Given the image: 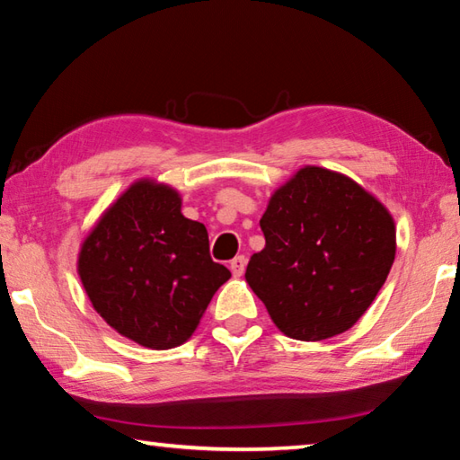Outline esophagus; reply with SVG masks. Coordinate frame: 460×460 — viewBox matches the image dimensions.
I'll list each match as a JSON object with an SVG mask.
<instances>
[{
  "instance_id": "34e87169",
  "label": "esophagus",
  "mask_w": 460,
  "mask_h": 460,
  "mask_svg": "<svg viewBox=\"0 0 460 460\" xmlns=\"http://www.w3.org/2000/svg\"><path fill=\"white\" fill-rule=\"evenodd\" d=\"M245 266H247V258L245 255H237L235 260H231V271H233V276L235 278H239V276H243V271H245Z\"/></svg>"
}]
</instances>
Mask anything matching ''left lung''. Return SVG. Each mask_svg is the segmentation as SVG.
<instances>
[{"label": "left lung", "mask_w": 460, "mask_h": 460, "mask_svg": "<svg viewBox=\"0 0 460 460\" xmlns=\"http://www.w3.org/2000/svg\"><path fill=\"white\" fill-rule=\"evenodd\" d=\"M266 247L245 279L286 337L324 341L351 329L395 258V223L371 192L334 170L305 166L270 197Z\"/></svg>", "instance_id": "left-lung-1"}]
</instances>
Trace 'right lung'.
<instances>
[{
    "label": "right lung",
    "mask_w": 460,
    "mask_h": 460,
    "mask_svg": "<svg viewBox=\"0 0 460 460\" xmlns=\"http://www.w3.org/2000/svg\"><path fill=\"white\" fill-rule=\"evenodd\" d=\"M176 189L139 178L84 237L76 271L99 316L121 337L166 351L192 337L231 271L208 233L182 215Z\"/></svg>",
    "instance_id": "add662e5"
}]
</instances>
